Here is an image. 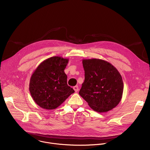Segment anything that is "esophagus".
Segmentation results:
<instances>
[{
	"instance_id": "1",
	"label": "esophagus",
	"mask_w": 150,
	"mask_h": 150,
	"mask_svg": "<svg viewBox=\"0 0 150 150\" xmlns=\"http://www.w3.org/2000/svg\"><path fill=\"white\" fill-rule=\"evenodd\" d=\"M74 91H75V92H77L78 90H79V88H78V85H76V86H75V87H74Z\"/></svg>"
}]
</instances>
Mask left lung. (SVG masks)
<instances>
[{
	"mask_svg": "<svg viewBox=\"0 0 150 150\" xmlns=\"http://www.w3.org/2000/svg\"><path fill=\"white\" fill-rule=\"evenodd\" d=\"M85 80L79 92L90 108L107 112L120 103L123 91L122 78L111 63L99 59H83Z\"/></svg>",
	"mask_w": 150,
	"mask_h": 150,
	"instance_id": "8db88e82",
	"label": "left lung"
}]
</instances>
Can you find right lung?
<instances>
[{
  "label": "right lung",
  "mask_w": 150,
  "mask_h": 150,
  "mask_svg": "<svg viewBox=\"0 0 150 150\" xmlns=\"http://www.w3.org/2000/svg\"><path fill=\"white\" fill-rule=\"evenodd\" d=\"M69 59L53 56L42 62L32 74L29 90L32 98L40 108L56 109L75 91L67 84L64 72Z\"/></svg>",
  "instance_id": "obj_1"
}]
</instances>
